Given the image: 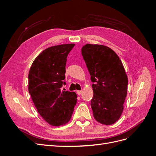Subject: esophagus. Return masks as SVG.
I'll return each mask as SVG.
<instances>
[{"mask_svg":"<svg viewBox=\"0 0 156 156\" xmlns=\"http://www.w3.org/2000/svg\"><path fill=\"white\" fill-rule=\"evenodd\" d=\"M82 92H83L82 90H77V94H78V95H80V94H81Z\"/></svg>","mask_w":156,"mask_h":156,"instance_id":"1","label":"esophagus"}]
</instances>
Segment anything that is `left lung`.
<instances>
[{"label":"left lung","mask_w":156,"mask_h":156,"mask_svg":"<svg viewBox=\"0 0 156 156\" xmlns=\"http://www.w3.org/2000/svg\"><path fill=\"white\" fill-rule=\"evenodd\" d=\"M81 53L94 83L91 107L94 119L111 125L120 119L127 96L128 79L124 66L115 52L105 45L87 44Z\"/></svg>","instance_id":"1"}]
</instances>
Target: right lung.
Wrapping results in <instances>:
<instances>
[{
    "instance_id": "add662e5",
    "label": "right lung",
    "mask_w": 156,
    "mask_h": 156,
    "mask_svg": "<svg viewBox=\"0 0 156 156\" xmlns=\"http://www.w3.org/2000/svg\"><path fill=\"white\" fill-rule=\"evenodd\" d=\"M74 44L52 46L44 50L32 64L29 92L40 116L53 126L67 124L77 103L74 92L61 91L67 56Z\"/></svg>"
}]
</instances>
